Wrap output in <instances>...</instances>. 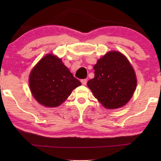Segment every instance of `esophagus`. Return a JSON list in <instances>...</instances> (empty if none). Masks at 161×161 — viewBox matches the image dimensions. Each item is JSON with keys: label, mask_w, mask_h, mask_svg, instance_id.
<instances>
[{"label": "esophagus", "mask_w": 161, "mask_h": 161, "mask_svg": "<svg viewBox=\"0 0 161 161\" xmlns=\"http://www.w3.org/2000/svg\"><path fill=\"white\" fill-rule=\"evenodd\" d=\"M86 81H87V80H86V79H84V80H81V84H83V85H86Z\"/></svg>", "instance_id": "esophagus-1"}]
</instances>
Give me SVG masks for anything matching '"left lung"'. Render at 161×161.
Masks as SVG:
<instances>
[{"label": "left lung", "mask_w": 161, "mask_h": 161, "mask_svg": "<svg viewBox=\"0 0 161 161\" xmlns=\"http://www.w3.org/2000/svg\"><path fill=\"white\" fill-rule=\"evenodd\" d=\"M94 77L87 86L105 108L124 107L132 97L137 84L134 69L123 54L110 51L94 67Z\"/></svg>", "instance_id": "8db88e82"}]
</instances>
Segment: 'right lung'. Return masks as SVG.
<instances>
[{
	"label": "right lung",
	"instance_id": "right-lung-1",
	"mask_svg": "<svg viewBox=\"0 0 161 161\" xmlns=\"http://www.w3.org/2000/svg\"><path fill=\"white\" fill-rule=\"evenodd\" d=\"M81 84L61 59L52 54L38 62L29 77L32 96L38 103L47 107H59Z\"/></svg>",
	"mask_w": 161,
	"mask_h": 161
}]
</instances>
